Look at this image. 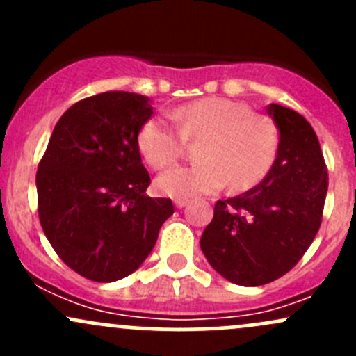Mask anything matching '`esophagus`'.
<instances>
[{
  "mask_svg": "<svg viewBox=\"0 0 356 356\" xmlns=\"http://www.w3.org/2000/svg\"><path fill=\"white\" fill-rule=\"evenodd\" d=\"M174 204H175V208H184L186 204H188V200H184V198H175V200H174Z\"/></svg>",
  "mask_w": 356,
  "mask_h": 356,
  "instance_id": "obj_1",
  "label": "esophagus"
}]
</instances>
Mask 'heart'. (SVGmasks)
I'll use <instances>...</instances> for the list:
<instances>
[{
    "label": "heart",
    "instance_id": "1",
    "mask_svg": "<svg viewBox=\"0 0 356 356\" xmlns=\"http://www.w3.org/2000/svg\"><path fill=\"white\" fill-rule=\"evenodd\" d=\"M170 118H148L138 146L153 168H163L182 155L186 141L201 139L198 163L174 167L158 175L156 189L174 198H195L224 188L248 189L270 170L277 153V132L248 105L229 98H203L170 111Z\"/></svg>",
    "mask_w": 356,
    "mask_h": 356
}]
</instances>
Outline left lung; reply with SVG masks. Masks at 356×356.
Masks as SVG:
<instances>
[{
  "mask_svg": "<svg viewBox=\"0 0 356 356\" xmlns=\"http://www.w3.org/2000/svg\"><path fill=\"white\" fill-rule=\"evenodd\" d=\"M267 113L279 131L270 170L250 191L218 200L200 241L208 264L239 286L267 284L300 261L327 195V167L307 118L274 103Z\"/></svg>",
  "mask_w": 356,
  "mask_h": 356,
  "instance_id": "left-lung-1",
  "label": "left lung"
}]
</instances>
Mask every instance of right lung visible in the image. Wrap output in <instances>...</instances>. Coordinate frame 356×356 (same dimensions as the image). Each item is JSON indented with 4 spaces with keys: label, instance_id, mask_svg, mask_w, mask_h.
Returning a JSON list of instances; mask_svg holds the SVG:
<instances>
[{
    "label": "right lung",
    "instance_id": "1",
    "mask_svg": "<svg viewBox=\"0 0 356 356\" xmlns=\"http://www.w3.org/2000/svg\"><path fill=\"white\" fill-rule=\"evenodd\" d=\"M152 115L146 96L108 91L72 105L53 129L35 175L39 220L82 277L113 282L138 270L174 213L168 198L145 195L138 134Z\"/></svg>",
    "mask_w": 356,
    "mask_h": 356
}]
</instances>
